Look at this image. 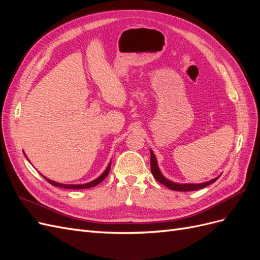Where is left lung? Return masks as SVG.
<instances>
[{
    "label": "left lung",
    "mask_w": 260,
    "mask_h": 260,
    "mask_svg": "<svg viewBox=\"0 0 260 260\" xmlns=\"http://www.w3.org/2000/svg\"><path fill=\"white\" fill-rule=\"evenodd\" d=\"M151 170H152V174L154 176V178L160 182L161 184H164L165 186H167L170 190H174V191H180V192H188V191H195V190H200V188L205 187L211 183H214L215 181L219 178L217 177L216 179H212L208 182L205 183H200V184H178L172 182V181H169L168 179L165 178L159 171V168L157 167V161H156V157L154 155V153L151 151Z\"/></svg>",
    "instance_id": "8db88e82"
}]
</instances>
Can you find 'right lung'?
<instances>
[{
    "label": "right lung",
    "mask_w": 260,
    "mask_h": 260,
    "mask_svg": "<svg viewBox=\"0 0 260 260\" xmlns=\"http://www.w3.org/2000/svg\"><path fill=\"white\" fill-rule=\"evenodd\" d=\"M109 170H111V164L108 165L107 166V168H106V170L103 172V174H102L98 179H95L94 181H92V182H89V183H85V184H77V185H74V184H62V183H57V182H54V181H52V180H49L48 178H45V180L48 181L49 183H51L52 185H54V186H58V187H64V188H89V187H92V186H95V185H98L99 183H101L102 181H103L106 177H107V175H108V172H109Z\"/></svg>",
    "instance_id": "obj_1"
}]
</instances>
